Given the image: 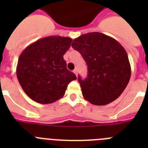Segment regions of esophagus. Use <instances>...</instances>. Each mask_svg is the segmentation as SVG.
I'll return each mask as SVG.
<instances>
[{"mask_svg": "<svg viewBox=\"0 0 148 148\" xmlns=\"http://www.w3.org/2000/svg\"><path fill=\"white\" fill-rule=\"evenodd\" d=\"M73 73H75V75H76V76H78V71H77V70H76V69H75V70H73Z\"/></svg>", "mask_w": 148, "mask_h": 148, "instance_id": "esophagus-1", "label": "esophagus"}]
</instances>
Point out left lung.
<instances>
[{"label": "left lung", "mask_w": 148, "mask_h": 148, "mask_svg": "<svg viewBox=\"0 0 148 148\" xmlns=\"http://www.w3.org/2000/svg\"><path fill=\"white\" fill-rule=\"evenodd\" d=\"M72 47L82 54L88 67L86 79L78 78L84 99L95 105H106L119 97L131 75L127 54L120 43L93 32L74 39Z\"/></svg>", "instance_id": "obj_1"}]
</instances>
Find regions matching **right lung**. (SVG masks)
Wrapping results in <instances>:
<instances>
[{"label": "right lung", "mask_w": 148, "mask_h": 148, "mask_svg": "<svg viewBox=\"0 0 148 148\" xmlns=\"http://www.w3.org/2000/svg\"><path fill=\"white\" fill-rule=\"evenodd\" d=\"M73 39L53 35L29 45L19 56L18 80L29 97L38 103L51 104L61 99L76 76L66 69L63 56Z\"/></svg>", "instance_id": "1"}]
</instances>
